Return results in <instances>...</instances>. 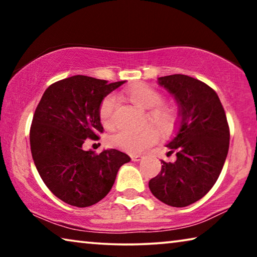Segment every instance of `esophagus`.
<instances>
[{
	"mask_svg": "<svg viewBox=\"0 0 257 257\" xmlns=\"http://www.w3.org/2000/svg\"><path fill=\"white\" fill-rule=\"evenodd\" d=\"M130 158H132L133 161H141L143 159V155L142 154H132L130 155Z\"/></svg>",
	"mask_w": 257,
	"mask_h": 257,
	"instance_id": "34e87169",
	"label": "esophagus"
}]
</instances>
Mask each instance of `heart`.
Masks as SVG:
<instances>
[{
    "instance_id": "b5f03b06",
    "label": "heart",
    "mask_w": 257,
    "mask_h": 257,
    "mask_svg": "<svg viewBox=\"0 0 257 257\" xmlns=\"http://www.w3.org/2000/svg\"><path fill=\"white\" fill-rule=\"evenodd\" d=\"M128 98L137 106L150 110L145 121L151 120L164 134L171 133L176 128L179 114L175 106L163 104V96L154 87L147 84H136L125 90ZM116 98L113 94H108L102 99L98 107V115L101 122L105 127H111L114 121ZM159 139V132L153 124H145L138 130H118L107 138L108 144L128 153L141 152L154 145Z\"/></svg>"
}]
</instances>
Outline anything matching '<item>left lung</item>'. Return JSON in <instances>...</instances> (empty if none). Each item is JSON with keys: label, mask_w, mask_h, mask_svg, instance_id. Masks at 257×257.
Here are the masks:
<instances>
[{"label": "left lung", "mask_w": 257, "mask_h": 257, "mask_svg": "<svg viewBox=\"0 0 257 257\" xmlns=\"http://www.w3.org/2000/svg\"><path fill=\"white\" fill-rule=\"evenodd\" d=\"M159 84L175 95L181 124L168 145L169 153H176V161H161V171L150 180L149 187L167 205L185 207L214 186L228 155L230 129L219 96L205 82L171 75L159 78Z\"/></svg>", "instance_id": "obj_1"}]
</instances>
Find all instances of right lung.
Returning a JSON list of instances; mask_svg holds the SVG:
<instances>
[{
    "instance_id": "right-lung-1",
    "label": "right lung",
    "mask_w": 257,
    "mask_h": 257,
    "mask_svg": "<svg viewBox=\"0 0 257 257\" xmlns=\"http://www.w3.org/2000/svg\"><path fill=\"white\" fill-rule=\"evenodd\" d=\"M123 82L69 77L47 87L35 110L29 133L34 163L47 188L67 204L87 207L101 201L130 161L118 150H82L87 138L98 141L104 132L102 99Z\"/></svg>"
}]
</instances>
